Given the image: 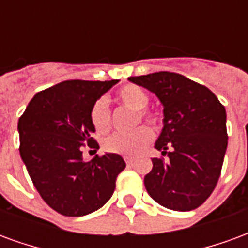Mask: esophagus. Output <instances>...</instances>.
Masks as SVG:
<instances>
[{"label": "esophagus", "instance_id": "esophagus-1", "mask_svg": "<svg viewBox=\"0 0 248 248\" xmlns=\"http://www.w3.org/2000/svg\"><path fill=\"white\" fill-rule=\"evenodd\" d=\"M124 161H126L127 165H133L134 163V159H131V158H124Z\"/></svg>", "mask_w": 248, "mask_h": 248}]
</instances>
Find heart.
Instances as JSON below:
<instances>
[{"label":"heart","mask_w":248,"mask_h":248,"mask_svg":"<svg viewBox=\"0 0 248 248\" xmlns=\"http://www.w3.org/2000/svg\"><path fill=\"white\" fill-rule=\"evenodd\" d=\"M117 101L124 108H129L137 111L140 119H153L150 113H147L143 108L149 105V95L147 93L135 85H126L119 89L117 93ZM90 122L97 133H106L110 129V110L108 103L105 98H99L90 108ZM140 122L137 117L135 124ZM153 140V133L149 127L142 126L127 134L110 135L103 142V149L108 153L118 154V155L134 158L140 155L145 150L146 146L149 145Z\"/></svg>","instance_id":"heart-1"}]
</instances>
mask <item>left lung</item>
<instances>
[{"mask_svg":"<svg viewBox=\"0 0 248 248\" xmlns=\"http://www.w3.org/2000/svg\"><path fill=\"white\" fill-rule=\"evenodd\" d=\"M129 81L155 94L163 106L155 149L169 159H151L153 170L145 177L149 195L174 211L199 207L217 186L227 149L223 105L210 89L177 73L158 71Z\"/></svg>","mask_w":248,"mask_h":248,"instance_id":"1","label":"left lung"}]
</instances>
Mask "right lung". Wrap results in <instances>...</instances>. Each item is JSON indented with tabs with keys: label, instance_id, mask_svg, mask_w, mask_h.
I'll return each mask as SVG.
<instances>
[{
	"label": "right lung",
	"instance_id": "add662e5",
	"mask_svg": "<svg viewBox=\"0 0 248 248\" xmlns=\"http://www.w3.org/2000/svg\"><path fill=\"white\" fill-rule=\"evenodd\" d=\"M111 81H63L31 98L18 121L19 154L37 191L57 213L83 217L111 198L124 158L105 153L90 161L82 147L99 146L93 138L90 108L108 92Z\"/></svg>",
	"mask_w": 248,
	"mask_h": 248
}]
</instances>
